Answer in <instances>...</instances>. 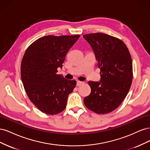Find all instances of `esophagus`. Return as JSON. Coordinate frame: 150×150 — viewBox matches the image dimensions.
I'll use <instances>...</instances> for the list:
<instances>
[{
  "label": "esophagus",
  "mask_w": 150,
  "mask_h": 150,
  "mask_svg": "<svg viewBox=\"0 0 150 150\" xmlns=\"http://www.w3.org/2000/svg\"><path fill=\"white\" fill-rule=\"evenodd\" d=\"M84 82H82V81H77V85L78 86H81V84H83Z\"/></svg>",
  "instance_id": "esophagus-1"
}]
</instances>
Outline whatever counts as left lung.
<instances>
[{
	"mask_svg": "<svg viewBox=\"0 0 150 150\" xmlns=\"http://www.w3.org/2000/svg\"><path fill=\"white\" fill-rule=\"evenodd\" d=\"M93 49L100 69L99 82L89 81L91 92L84 99L85 106L98 114H106L120 106L133 79L131 57L120 39L103 33L83 35Z\"/></svg>",
	"mask_w": 150,
	"mask_h": 150,
	"instance_id": "obj_1",
	"label": "left lung"
}]
</instances>
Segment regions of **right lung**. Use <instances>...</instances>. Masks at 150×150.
I'll use <instances>...</instances> for the list:
<instances>
[{
	"label": "right lung",
	"mask_w": 150,
	"mask_h": 150,
	"mask_svg": "<svg viewBox=\"0 0 150 150\" xmlns=\"http://www.w3.org/2000/svg\"><path fill=\"white\" fill-rule=\"evenodd\" d=\"M79 36H44L26 50L21 66L22 82L31 102L44 113L62 112L73 91L76 81L56 73Z\"/></svg>",
	"instance_id": "add662e5"
}]
</instances>
